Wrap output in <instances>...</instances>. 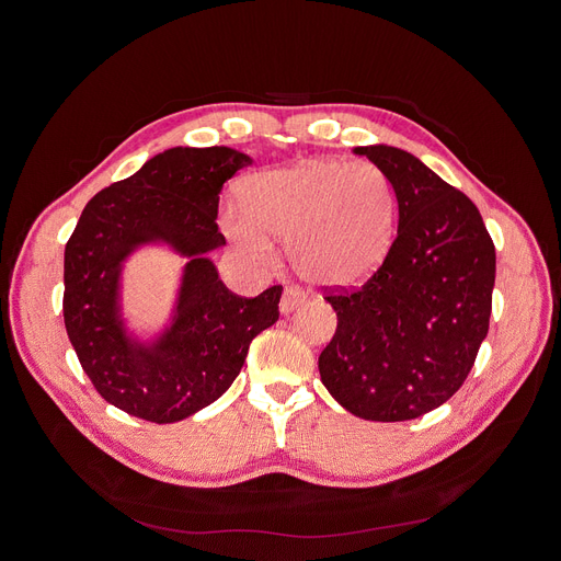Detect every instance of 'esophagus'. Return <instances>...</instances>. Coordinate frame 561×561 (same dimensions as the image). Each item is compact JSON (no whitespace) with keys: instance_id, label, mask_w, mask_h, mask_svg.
<instances>
[{"instance_id":"1","label":"esophagus","mask_w":561,"mask_h":561,"mask_svg":"<svg viewBox=\"0 0 561 561\" xmlns=\"http://www.w3.org/2000/svg\"><path fill=\"white\" fill-rule=\"evenodd\" d=\"M305 302V293L298 286H286L282 293V300H279V311L288 313L296 307H300Z\"/></svg>"}]
</instances>
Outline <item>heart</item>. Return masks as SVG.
I'll use <instances>...</instances> for the list:
<instances>
[{
	"instance_id": "1",
	"label": "heart",
	"mask_w": 561,
	"mask_h": 561,
	"mask_svg": "<svg viewBox=\"0 0 561 561\" xmlns=\"http://www.w3.org/2000/svg\"><path fill=\"white\" fill-rule=\"evenodd\" d=\"M243 206L227 202L220 225L233 245L261 263L288 243L300 277L316 286H357L385 263L396 236L398 195L375 163L307 159L250 176Z\"/></svg>"
}]
</instances>
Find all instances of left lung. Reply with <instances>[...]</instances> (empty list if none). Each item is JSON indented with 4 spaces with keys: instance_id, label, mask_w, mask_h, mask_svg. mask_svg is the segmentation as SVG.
I'll return each instance as SVG.
<instances>
[{
    "instance_id": "8db88e82",
    "label": "left lung",
    "mask_w": 561,
    "mask_h": 561,
    "mask_svg": "<svg viewBox=\"0 0 561 561\" xmlns=\"http://www.w3.org/2000/svg\"><path fill=\"white\" fill-rule=\"evenodd\" d=\"M398 195V233L359 288H325L336 332L322 385L364 421H411L450 400L489 332L495 248L478 206L398 147H357Z\"/></svg>"
}]
</instances>
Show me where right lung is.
Returning a JSON list of instances; mask_svg holds the SVG:
<instances>
[{"label":"right lung","instance_id":"1","mask_svg":"<svg viewBox=\"0 0 561 561\" xmlns=\"http://www.w3.org/2000/svg\"><path fill=\"white\" fill-rule=\"evenodd\" d=\"M252 159L229 147H172L85 204L66 243L64 318L95 391L129 416L176 423L216 402L241 373L252 339L279 318L282 286L241 298L206 259L222 184ZM192 256L175 320L150 346L126 339L116 316L119 265L142 242Z\"/></svg>","mask_w":561,"mask_h":561}]
</instances>
